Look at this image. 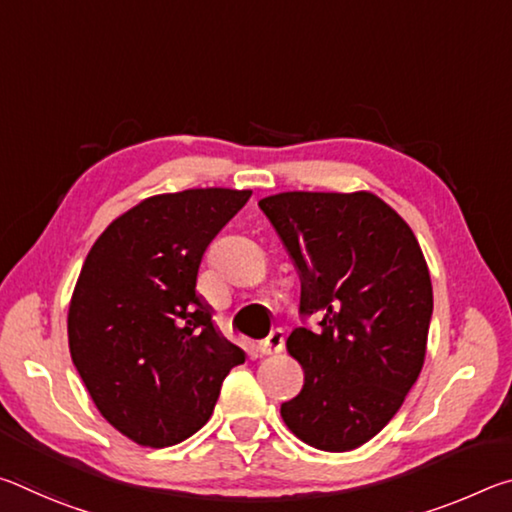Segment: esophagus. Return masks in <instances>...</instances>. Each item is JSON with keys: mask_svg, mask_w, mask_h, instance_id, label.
<instances>
[{"mask_svg": "<svg viewBox=\"0 0 512 512\" xmlns=\"http://www.w3.org/2000/svg\"><path fill=\"white\" fill-rule=\"evenodd\" d=\"M284 350V329H273L266 339L259 343L262 354H280Z\"/></svg>", "mask_w": 512, "mask_h": 512, "instance_id": "esophagus-1", "label": "esophagus"}]
</instances>
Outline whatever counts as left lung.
I'll list each match as a JSON object with an SVG mask.
<instances>
[{
  "label": "left lung",
  "mask_w": 512,
  "mask_h": 512,
  "mask_svg": "<svg viewBox=\"0 0 512 512\" xmlns=\"http://www.w3.org/2000/svg\"><path fill=\"white\" fill-rule=\"evenodd\" d=\"M300 273L287 350L305 386L282 420L323 452H350L391 422L418 379L433 291L418 239L370 192H284L259 201Z\"/></svg>",
  "instance_id": "left-lung-1"
}]
</instances>
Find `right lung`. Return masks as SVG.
I'll return each mask as SVG.
<instances>
[{"label":"right lung","instance_id":"obj_1","mask_svg":"<svg viewBox=\"0 0 512 512\" xmlns=\"http://www.w3.org/2000/svg\"><path fill=\"white\" fill-rule=\"evenodd\" d=\"M237 189L151 196L112 221L69 302V352L103 418L137 445L183 443L246 354L216 329L198 266L248 203Z\"/></svg>","mask_w":512,"mask_h":512}]
</instances>
